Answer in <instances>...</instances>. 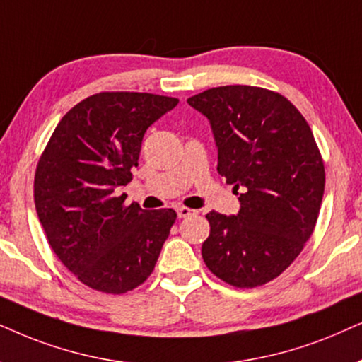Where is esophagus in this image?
<instances>
[{
    "label": "esophagus",
    "mask_w": 362,
    "mask_h": 362,
    "mask_svg": "<svg viewBox=\"0 0 362 362\" xmlns=\"http://www.w3.org/2000/svg\"><path fill=\"white\" fill-rule=\"evenodd\" d=\"M194 214H195V210L187 209V206H178V209H177L178 218H187V216H190V215H194Z\"/></svg>",
    "instance_id": "esophagus-1"
}]
</instances>
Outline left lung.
<instances>
[{
    "instance_id": "8db88e82",
    "label": "left lung",
    "mask_w": 362,
    "mask_h": 362,
    "mask_svg": "<svg viewBox=\"0 0 362 362\" xmlns=\"http://www.w3.org/2000/svg\"><path fill=\"white\" fill-rule=\"evenodd\" d=\"M210 120L216 170L233 185L237 215L206 214V268L235 288L279 276L315 231L325 163L310 125L285 95L255 86H220L187 99Z\"/></svg>"
}]
</instances>
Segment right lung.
<instances>
[{
	"instance_id": "right-lung-1",
	"label": "right lung",
	"mask_w": 362,
	"mask_h": 362,
	"mask_svg": "<svg viewBox=\"0 0 362 362\" xmlns=\"http://www.w3.org/2000/svg\"><path fill=\"white\" fill-rule=\"evenodd\" d=\"M178 99L148 93H99L56 125L35 173V205L47 242L86 286L122 295L156 268L177 214L125 205L144 134Z\"/></svg>"
}]
</instances>
